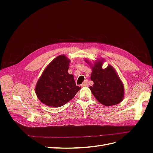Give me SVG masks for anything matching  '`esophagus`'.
Masks as SVG:
<instances>
[{"label": "esophagus", "mask_w": 153, "mask_h": 153, "mask_svg": "<svg viewBox=\"0 0 153 153\" xmlns=\"http://www.w3.org/2000/svg\"><path fill=\"white\" fill-rule=\"evenodd\" d=\"M87 85H88V81L87 80H85L84 82V83H83V84L81 85V86L82 87H84V86H87Z\"/></svg>", "instance_id": "34e87169"}]
</instances>
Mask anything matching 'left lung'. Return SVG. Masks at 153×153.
<instances>
[{"label": "left lung", "mask_w": 153, "mask_h": 153, "mask_svg": "<svg viewBox=\"0 0 153 153\" xmlns=\"http://www.w3.org/2000/svg\"><path fill=\"white\" fill-rule=\"evenodd\" d=\"M103 61V59L99 60L92 66L91 80L94 84L89 88L100 103L110 106L121 102L124 89L122 81L112 66L108 64L107 68H102ZM85 62L89 63L87 60Z\"/></svg>", "instance_id": "obj_1"}]
</instances>
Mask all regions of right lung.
Segmentation results:
<instances>
[{"label":"right lung","instance_id":"right-lung-1","mask_svg":"<svg viewBox=\"0 0 153 153\" xmlns=\"http://www.w3.org/2000/svg\"><path fill=\"white\" fill-rule=\"evenodd\" d=\"M70 62L64 55L55 58L45 69L37 82L35 91L43 104L60 107L75 97L80 89L68 71Z\"/></svg>","mask_w":153,"mask_h":153}]
</instances>
